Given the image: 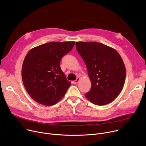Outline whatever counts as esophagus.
<instances>
[{
  "mask_svg": "<svg viewBox=\"0 0 146 146\" xmlns=\"http://www.w3.org/2000/svg\"><path fill=\"white\" fill-rule=\"evenodd\" d=\"M79 81H80V78L78 77V78H77V79H76V80H74V81H73V82L74 83V84H77V83Z\"/></svg>",
  "mask_w": 146,
  "mask_h": 146,
  "instance_id": "1",
  "label": "esophagus"
}]
</instances>
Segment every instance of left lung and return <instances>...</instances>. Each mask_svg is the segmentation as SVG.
<instances>
[{
	"label": "left lung",
	"instance_id": "obj_1",
	"mask_svg": "<svg viewBox=\"0 0 146 146\" xmlns=\"http://www.w3.org/2000/svg\"><path fill=\"white\" fill-rule=\"evenodd\" d=\"M76 46L91 81L86 98L98 106L111 103L121 92L125 80V66L120 55L115 49L100 43L79 41Z\"/></svg>",
	"mask_w": 146,
	"mask_h": 146
}]
</instances>
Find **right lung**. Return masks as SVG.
<instances>
[{"label":"right lung","mask_w":146,"mask_h":146,"mask_svg":"<svg viewBox=\"0 0 146 146\" xmlns=\"http://www.w3.org/2000/svg\"><path fill=\"white\" fill-rule=\"evenodd\" d=\"M74 41L50 42L32 48L22 67L24 86L31 97L46 106L56 104L65 95L70 81L60 67V61L69 52Z\"/></svg>","instance_id":"1"}]
</instances>
